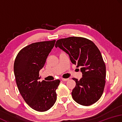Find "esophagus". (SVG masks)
I'll use <instances>...</instances> for the list:
<instances>
[{
    "mask_svg": "<svg viewBox=\"0 0 122 122\" xmlns=\"http://www.w3.org/2000/svg\"><path fill=\"white\" fill-rule=\"evenodd\" d=\"M68 79H69V78H62L61 80L63 81H67L68 80Z\"/></svg>",
    "mask_w": 122,
    "mask_h": 122,
    "instance_id": "34e87169",
    "label": "esophagus"
}]
</instances>
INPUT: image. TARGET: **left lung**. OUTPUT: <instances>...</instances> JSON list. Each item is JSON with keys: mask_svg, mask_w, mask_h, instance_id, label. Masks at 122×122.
Returning a JSON list of instances; mask_svg holds the SVG:
<instances>
[{"mask_svg": "<svg viewBox=\"0 0 122 122\" xmlns=\"http://www.w3.org/2000/svg\"><path fill=\"white\" fill-rule=\"evenodd\" d=\"M55 47L68 54L71 62L80 67L83 77L73 78L76 86L71 95L83 106L96 103L102 95L105 85L106 66L100 51L93 42L84 37H69L57 41Z\"/></svg>", "mask_w": 122, "mask_h": 122, "instance_id": "left-lung-1", "label": "left lung"}]
</instances>
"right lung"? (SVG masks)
Wrapping results in <instances>:
<instances>
[{"instance_id": "right-lung-1", "label": "right lung", "mask_w": 122, "mask_h": 122, "mask_svg": "<svg viewBox=\"0 0 122 122\" xmlns=\"http://www.w3.org/2000/svg\"><path fill=\"white\" fill-rule=\"evenodd\" d=\"M55 40L30 44L19 51L14 62V74L19 93L34 110L45 112L55 103L59 79L39 81V71L44 66Z\"/></svg>"}]
</instances>
